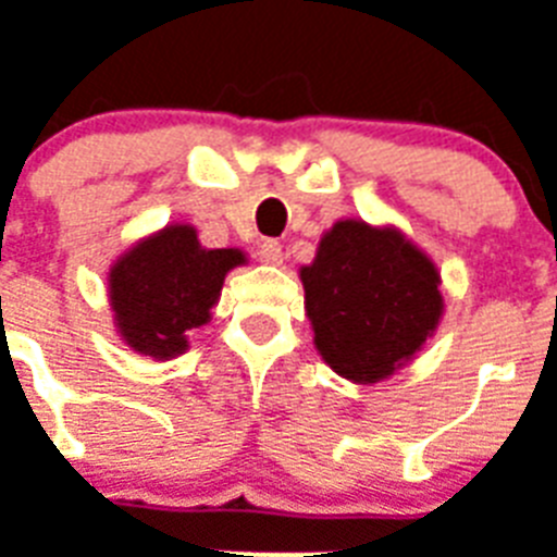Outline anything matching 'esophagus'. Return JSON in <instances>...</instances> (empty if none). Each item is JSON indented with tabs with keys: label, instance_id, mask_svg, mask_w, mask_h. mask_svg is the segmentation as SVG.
Here are the masks:
<instances>
[{
	"label": "esophagus",
	"instance_id": "obj_1",
	"mask_svg": "<svg viewBox=\"0 0 557 557\" xmlns=\"http://www.w3.org/2000/svg\"><path fill=\"white\" fill-rule=\"evenodd\" d=\"M257 257H260V263L265 265H280L283 263V246H280L277 239H263V243L257 246Z\"/></svg>",
	"mask_w": 557,
	"mask_h": 557
}]
</instances>
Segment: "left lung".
<instances>
[{
  "label": "left lung",
  "instance_id": "obj_1",
  "mask_svg": "<svg viewBox=\"0 0 557 557\" xmlns=\"http://www.w3.org/2000/svg\"><path fill=\"white\" fill-rule=\"evenodd\" d=\"M314 346L334 372L377 383L435 332L441 274L395 228L343 220L300 271Z\"/></svg>",
  "mask_w": 557,
  "mask_h": 557
}]
</instances>
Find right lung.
<instances>
[{"label":"right lung","instance_id":"add662e5","mask_svg":"<svg viewBox=\"0 0 557 557\" xmlns=\"http://www.w3.org/2000/svg\"><path fill=\"white\" fill-rule=\"evenodd\" d=\"M246 263L237 248L200 246L191 225H169L139 243L111 271L116 329L139 355H183L185 332L208 323L225 274Z\"/></svg>","mask_w":557,"mask_h":557}]
</instances>
